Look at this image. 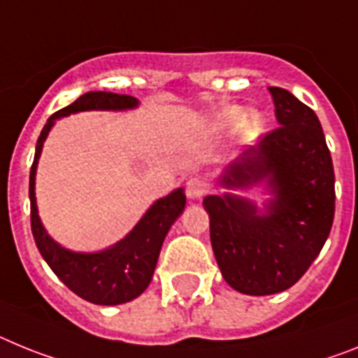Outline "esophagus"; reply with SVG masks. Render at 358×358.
<instances>
[{
	"label": "esophagus",
	"mask_w": 358,
	"mask_h": 358,
	"mask_svg": "<svg viewBox=\"0 0 358 358\" xmlns=\"http://www.w3.org/2000/svg\"><path fill=\"white\" fill-rule=\"evenodd\" d=\"M207 192V183L200 178V176H192V178L187 180L185 183V194H187L189 200L198 201L205 196Z\"/></svg>",
	"instance_id": "esophagus-1"
}]
</instances>
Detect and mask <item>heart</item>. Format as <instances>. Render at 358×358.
Here are the masks:
<instances>
[{"mask_svg":"<svg viewBox=\"0 0 358 358\" xmlns=\"http://www.w3.org/2000/svg\"><path fill=\"white\" fill-rule=\"evenodd\" d=\"M220 126H234L239 122V131L247 136H252L261 131L263 127V115L257 111H245L241 106H229L217 117Z\"/></svg>","mask_w":358,"mask_h":358,"instance_id":"1","label":"heart"}]
</instances>
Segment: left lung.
<instances>
[{
    "mask_svg": "<svg viewBox=\"0 0 358 358\" xmlns=\"http://www.w3.org/2000/svg\"><path fill=\"white\" fill-rule=\"evenodd\" d=\"M279 127L222 171L223 194L203 198L222 275L247 295H272L303 278L335 214L334 164L317 115L290 92L268 88ZM263 187L259 208L238 190Z\"/></svg>",
    "mask_w": 358,
    "mask_h": 358,
    "instance_id": "left-lung-1",
    "label": "left lung"
}]
</instances>
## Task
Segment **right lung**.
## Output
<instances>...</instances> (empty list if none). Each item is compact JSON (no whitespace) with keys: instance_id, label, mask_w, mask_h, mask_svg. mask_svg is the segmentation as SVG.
Returning a JSON list of instances; mask_svg holds the SVG:
<instances>
[{"instance_id":"right-lung-1","label":"right lung","mask_w":358,"mask_h":358,"mask_svg":"<svg viewBox=\"0 0 358 358\" xmlns=\"http://www.w3.org/2000/svg\"><path fill=\"white\" fill-rule=\"evenodd\" d=\"M138 99L111 92H88L76 102L59 110L46 120L37 138L36 157L30 169V222L36 245L43 259L73 294L102 306L129 303L136 299L153 279L160 248L171 225L185 209L182 187L158 198L131 231L120 241L97 252H76L57 243L43 225L36 200V173L43 144L55 120L80 111H127L138 108Z\"/></svg>"}]
</instances>
